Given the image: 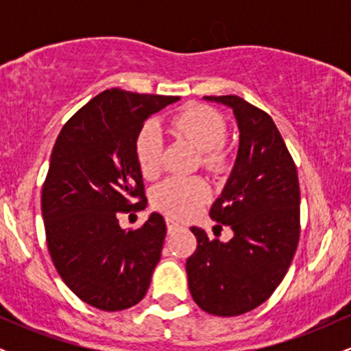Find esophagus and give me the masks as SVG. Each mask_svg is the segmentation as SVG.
<instances>
[{"label":"esophagus","mask_w":351,"mask_h":351,"mask_svg":"<svg viewBox=\"0 0 351 351\" xmlns=\"http://www.w3.org/2000/svg\"><path fill=\"white\" fill-rule=\"evenodd\" d=\"M165 221H167V228H168V231H170V232L176 231V229L181 228V224L173 216H167V219H165Z\"/></svg>","instance_id":"esophagus-1"}]
</instances>
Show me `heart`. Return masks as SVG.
Here are the masks:
<instances>
[{
  "label": "heart",
  "mask_w": 351,
  "mask_h": 351,
  "mask_svg": "<svg viewBox=\"0 0 351 351\" xmlns=\"http://www.w3.org/2000/svg\"><path fill=\"white\" fill-rule=\"evenodd\" d=\"M171 128L201 152V165L209 171H221L228 163V152L223 147L226 138V122L219 112L208 106L184 107L171 119ZM163 142L160 128L153 120L140 128L135 138V156L145 178H153L162 168ZM208 183L203 178L165 180L153 189V204L160 211L176 217L191 216L209 199Z\"/></svg>",
  "instance_id": "obj_1"
}]
</instances>
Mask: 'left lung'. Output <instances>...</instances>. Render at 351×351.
<instances>
[{"mask_svg": "<svg viewBox=\"0 0 351 351\" xmlns=\"http://www.w3.org/2000/svg\"><path fill=\"white\" fill-rule=\"evenodd\" d=\"M232 108L237 158L209 216L234 232L229 243L191 228L198 245L186 261L193 300L204 312L236 317L259 307L279 287L300 237L297 168L271 115L237 95H209Z\"/></svg>", "mask_w": 351, "mask_h": 351, "instance_id": "obj_1", "label": "left lung"}]
</instances>
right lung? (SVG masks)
Instances as JSON below:
<instances>
[{
  "instance_id": "obj_1",
  "label": "right lung",
  "mask_w": 351,
  "mask_h": 351,
  "mask_svg": "<svg viewBox=\"0 0 351 351\" xmlns=\"http://www.w3.org/2000/svg\"><path fill=\"white\" fill-rule=\"evenodd\" d=\"M178 99L104 90L67 120L52 148L41 196L47 249L60 279L92 307L130 308L148 291L167 234L163 216L152 213L128 231L117 216L147 206L136 134Z\"/></svg>"
}]
</instances>
